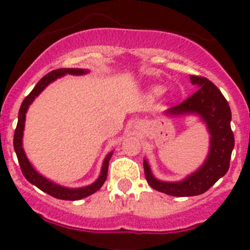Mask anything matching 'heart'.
<instances>
[{"instance_id":"heart-1","label":"heart","mask_w":250,"mask_h":250,"mask_svg":"<svg viewBox=\"0 0 250 250\" xmlns=\"http://www.w3.org/2000/svg\"><path fill=\"white\" fill-rule=\"evenodd\" d=\"M165 89H164V86H161V85H154L151 86V87H149L146 91V96L149 99H158L160 98L161 95L164 94Z\"/></svg>"}]
</instances>
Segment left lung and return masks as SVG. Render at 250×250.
<instances>
[{
  "instance_id": "left-lung-1",
  "label": "left lung",
  "mask_w": 250,
  "mask_h": 250,
  "mask_svg": "<svg viewBox=\"0 0 250 250\" xmlns=\"http://www.w3.org/2000/svg\"><path fill=\"white\" fill-rule=\"evenodd\" d=\"M196 91L180 105L167 110L169 116L195 115L205 124L210 135L209 152L202 165L179 182H164L154 176L146 159H144L145 178L155 190L171 196H194L205 193L229 169L234 135L230 127L231 111L219 89L205 77L190 76Z\"/></svg>"
}]
</instances>
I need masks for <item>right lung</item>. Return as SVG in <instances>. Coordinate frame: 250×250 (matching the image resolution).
<instances>
[{"mask_svg":"<svg viewBox=\"0 0 250 250\" xmlns=\"http://www.w3.org/2000/svg\"><path fill=\"white\" fill-rule=\"evenodd\" d=\"M89 70H85V68H57L54 71L48 72L47 75L41 79V80L37 83V85L35 86L34 90L30 92L25 98L23 103L21 104V107H20L19 111V123H17V127L15 130V136H13V147H15V151H16L17 159H19L20 167H21L22 174L27 179L31 184H34L35 187H37L39 189H41L42 191L47 193L48 195L54 196L56 199H62V200H80L86 198V196L91 195V194L96 193V191L100 189L104 185L106 180V176H107V167H109V161L111 159L112 154L114 152H109L107 155L105 156L103 161V167H101V171L99 178L95 180L92 184L86 185L83 188H66L62 185H59L56 183L51 182L50 179L45 178L41 174L32 167V164L30 163V160L26 156V152L23 150V143H22V139H23V130H25V121H26V112H27L30 105L35 101V99L39 96L43 90L50 85L51 83H54L55 80L60 79V77L65 76V75H75V76H81V75L89 74Z\"/></svg>","mask_w":250,"mask_h":250,"instance_id":"1","label":"right lung"}]
</instances>
